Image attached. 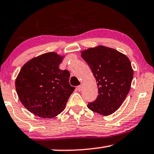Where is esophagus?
Returning a JSON list of instances; mask_svg holds the SVG:
<instances>
[{"mask_svg":"<svg viewBox=\"0 0 154 154\" xmlns=\"http://www.w3.org/2000/svg\"><path fill=\"white\" fill-rule=\"evenodd\" d=\"M77 90H78V91H81L82 89V85H79V86H77Z\"/></svg>","mask_w":154,"mask_h":154,"instance_id":"34e87169","label":"esophagus"}]
</instances>
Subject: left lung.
<instances>
[{"label": "left lung", "instance_id": "obj_1", "mask_svg": "<svg viewBox=\"0 0 154 154\" xmlns=\"http://www.w3.org/2000/svg\"><path fill=\"white\" fill-rule=\"evenodd\" d=\"M97 82L99 95L87 106L104 116L115 112L129 92L134 70L125 54L105 46L90 48L82 52Z\"/></svg>", "mask_w": 154, "mask_h": 154}]
</instances>
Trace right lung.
<instances>
[{"mask_svg": "<svg viewBox=\"0 0 154 154\" xmlns=\"http://www.w3.org/2000/svg\"><path fill=\"white\" fill-rule=\"evenodd\" d=\"M55 52L32 58L21 68L15 89L23 106L35 115L52 118L65 109L75 87L69 82V71L59 68L63 60Z\"/></svg>", "mask_w": 154, "mask_h": 154, "instance_id": "add662e5", "label": "right lung"}]
</instances>
